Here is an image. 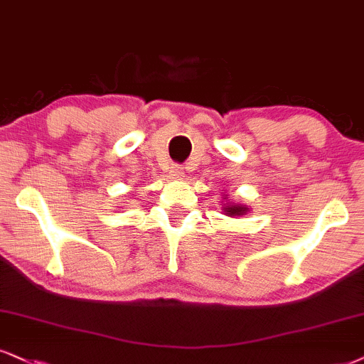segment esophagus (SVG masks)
Returning <instances> with one entry per match:
<instances>
[{
  "mask_svg": "<svg viewBox=\"0 0 364 364\" xmlns=\"http://www.w3.org/2000/svg\"><path fill=\"white\" fill-rule=\"evenodd\" d=\"M170 175H172V178H182L186 172H183V167H181V165H173L172 170H170Z\"/></svg>",
  "mask_w": 364,
  "mask_h": 364,
  "instance_id": "obj_1",
  "label": "esophagus"
}]
</instances>
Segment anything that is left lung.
I'll return each instance as SVG.
<instances>
[{
    "instance_id": "1",
    "label": "left lung",
    "mask_w": 364,
    "mask_h": 364,
    "mask_svg": "<svg viewBox=\"0 0 364 364\" xmlns=\"http://www.w3.org/2000/svg\"><path fill=\"white\" fill-rule=\"evenodd\" d=\"M223 210L228 214V216L236 218V216H245V214L248 213V208L241 204H224Z\"/></svg>"
}]
</instances>
